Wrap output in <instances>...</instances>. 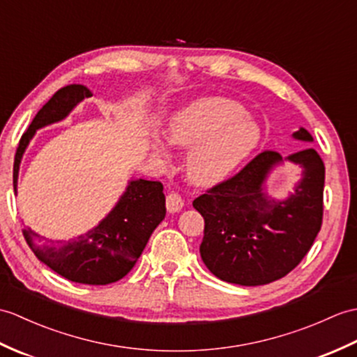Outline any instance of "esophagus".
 <instances>
[{
	"label": "esophagus",
	"mask_w": 357,
	"mask_h": 357,
	"mask_svg": "<svg viewBox=\"0 0 357 357\" xmlns=\"http://www.w3.org/2000/svg\"><path fill=\"white\" fill-rule=\"evenodd\" d=\"M165 206H167L169 213H176L184 206V201L178 193H169L165 197Z\"/></svg>",
	"instance_id": "esophagus-1"
}]
</instances>
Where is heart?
Here are the masks:
<instances>
[{
  "mask_svg": "<svg viewBox=\"0 0 357 357\" xmlns=\"http://www.w3.org/2000/svg\"><path fill=\"white\" fill-rule=\"evenodd\" d=\"M169 141L190 147L188 176L210 185L228 178L252 153L260 128L243 117V107L227 98H208L190 105L173 117Z\"/></svg>",
  "mask_w": 357,
  "mask_h": 357,
  "instance_id": "heart-1",
  "label": "heart"
}]
</instances>
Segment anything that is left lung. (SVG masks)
<instances>
[{"label":"left lung","mask_w":357,"mask_h":357,"mask_svg":"<svg viewBox=\"0 0 357 357\" xmlns=\"http://www.w3.org/2000/svg\"><path fill=\"white\" fill-rule=\"evenodd\" d=\"M294 138L313 141L304 128ZM303 179L286 201H273L263 184L281 156L264 151L227 181L193 201L205 220L201 257L218 278L260 286L283 278L309 252L322 225L326 169L314 149L287 156Z\"/></svg>","instance_id":"left-lung-1"}]
</instances>
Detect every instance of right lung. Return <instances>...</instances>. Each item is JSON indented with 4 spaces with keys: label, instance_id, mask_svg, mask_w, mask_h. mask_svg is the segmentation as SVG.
<instances>
[{
    "label": "right lung",
    "instance_id": "1",
    "mask_svg": "<svg viewBox=\"0 0 357 357\" xmlns=\"http://www.w3.org/2000/svg\"><path fill=\"white\" fill-rule=\"evenodd\" d=\"M84 85L61 88L43 106L24 132L13 162V190L24 152L36 130L63 120L73 107L91 97ZM165 216V196L160 181H130L112 211L86 234L68 242H44L30 228L22 234L30 250L50 269L74 283L103 286L115 283L134 268L149 237Z\"/></svg>",
    "mask_w": 357,
    "mask_h": 357
}]
</instances>
